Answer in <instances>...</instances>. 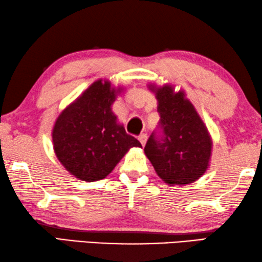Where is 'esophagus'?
<instances>
[{"instance_id": "34e87169", "label": "esophagus", "mask_w": 262, "mask_h": 262, "mask_svg": "<svg viewBox=\"0 0 262 262\" xmlns=\"http://www.w3.org/2000/svg\"><path fill=\"white\" fill-rule=\"evenodd\" d=\"M138 140L140 141V144L143 145V146H144V145L146 144V140H147V135H146V134H141V135H139V136H138Z\"/></svg>"}]
</instances>
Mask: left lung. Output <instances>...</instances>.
<instances>
[{
    "mask_svg": "<svg viewBox=\"0 0 262 262\" xmlns=\"http://www.w3.org/2000/svg\"><path fill=\"white\" fill-rule=\"evenodd\" d=\"M156 95L160 121L145 145V154L166 183L194 182L205 173L211 156L207 127L182 92L174 93L166 84L157 89Z\"/></svg>",
    "mask_w": 262,
    "mask_h": 262,
    "instance_id": "8db88e82",
    "label": "left lung"
}]
</instances>
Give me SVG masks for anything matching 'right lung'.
I'll return each mask as SVG.
<instances>
[{
	"label": "right lung",
	"instance_id": "right-lung-1",
	"mask_svg": "<svg viewBox=\"0 0 262 262\" xmlns=\"http://www.w3.org/2000/svg\"><path fill=\"white\" fill-rule=\"evenodd\" d=\"M115 98L116 91L108 81L98 80L63 110L54 124V152L75 178L89 182L104 179L128 148L141 147L117 123L111 111Z\"/></svg>",
	"mask_w": 262,
	"mask_h": 262
}]
</instances>
